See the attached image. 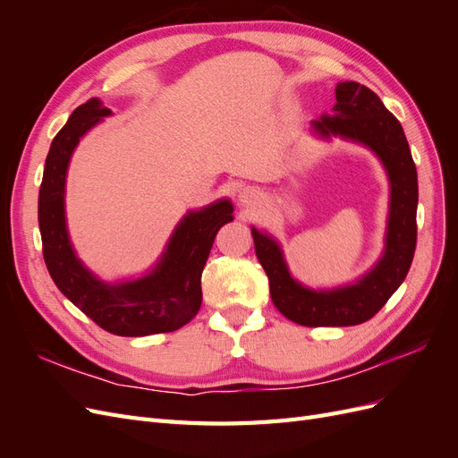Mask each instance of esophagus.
I'll return each mask as SVG.
<instances>
[{
  "label": "esophagus",
  "instance_id": "34e87169",
  "mask_svg": "<svg viewBox=\"0 0 458 458\" xmlns=\"http://www.w3.org/2000/svg\"><path fill=\"white\" fill-rule=\"evenodd\" d=\"M254 197H256V192H254L252 189H242V191H241V202H242V204L252 202Z\"/></svg>",
  "mask_w": 458,
  "mask_h": 458
}]
</instances>
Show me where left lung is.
Here are the masks:
<instances>
[{
  "label": "left lung",
  "mask_w": 458,
  "mask_h": 458,
  "mask_svg": "<svg viewBox=\"0 0 458 458\" xmlns=\"http://www.w3.org/2000/svg\"><path fill=\"white\" fill-rule=\"evenodd\" d=\"M321 140L342 137L370 148L390 182L384 252L357 281L336 288H310L290 273L281 244L252 227L256 256L266 269L275 308L301 327H353L369 321L405 281L417 248L419 182L407 137L380 97L357 81H340L330 114L311 122Z\"/></svg>",
  "instance_id": "left-lung-1"
}]
</instances>
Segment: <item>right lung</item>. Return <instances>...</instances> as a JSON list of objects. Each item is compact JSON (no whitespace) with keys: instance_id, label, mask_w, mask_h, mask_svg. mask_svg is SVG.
<instances>
[{"instance_id":"add662e5","label":"right lung","mask_w":458,"mask_h":458,"mask_svg":"<svg viewBox=\"0 0 458 458\" xmlns=\"http://www.w3.org/2000/svg\"><path fill=\"white\" fill-rule=\"evenodd\" d=\"M113 114L101 99L80 105L55 135L38 197L44 259L53 283L91 321L116 336H148L187 325L200 310V276L217 231L233 221V204L219 199L189 210L158 261L143 276L106 283L76 256L64 212L66 172L80 140Z\"/></svg>"}]
</instances>
